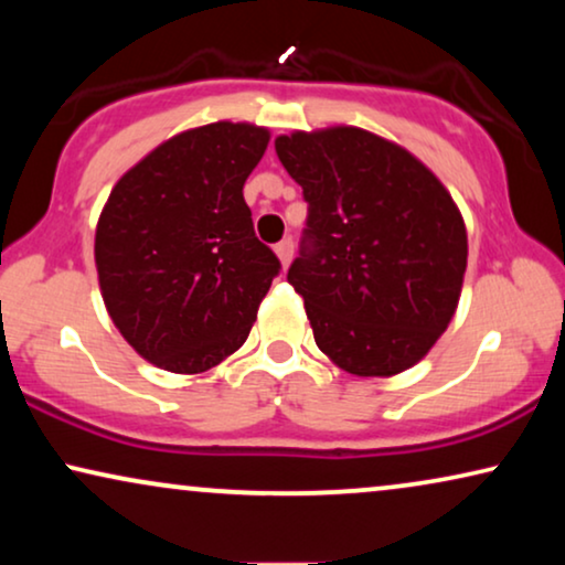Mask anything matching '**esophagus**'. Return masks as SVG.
Here are the masks:
<instances>
[{"mask_svg": "<svg viewBox=\"0 0 565 565\" xmlns=\"http://www.w3.org/2000/svg\"><path fill=\"white\" fill-rule=\"evenodd\" d=\"M275 252H277V257H280L282 267H288L292 259V238H282V242L275 246Z\"/></svg>", "mask_w": 565, "mask_h": 565, "instance_id": "1", "label": "esophagus"}]
</instances>
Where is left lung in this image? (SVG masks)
<instances>
[{"label":"left lung","mask_w":565,"mask_h":565,"mask_svg":"<svg viewBox=\"0 0 565 565\" xmlns=\"http://www.w3.org/2000/svg\"><path fill=\"white\" fill-rule=\"evenodd\" d=\"M275 151L308 203L288 282L319 350L362 377L412 367L450 323L466 275V223L450 192L362 128L280 136Z\"/></svg>","instance_id":"8db88e82"}]
</instances>
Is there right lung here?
<instances>
[{"mask_svg": "<svg viewBox=\"0 0 565 565\" xmlns=\"http://www.w3.org/2000/svg\"><path fill=\"white\" fill-rule=\"evenodd\" d=\"M267 143L249 122L188 130L107 198L95 236L99 288L115 327L153 365L203 373L249 337L282 269L244 203Z\"/></svg>", "mask_w": 565, "mask_h": 565, "instance_id": "obj_1", "label": "right lung"}]
</instances>
